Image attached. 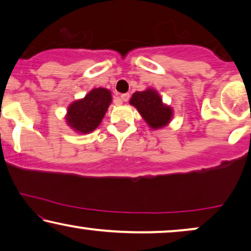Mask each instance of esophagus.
<instances>
[{"instance_id":"esophagus-1","label":"esophagus","mask_w":251,"mask_h":251,"mask_svg":"<svg viewBox=\"0 0 251 251\" xmlns=\"http://www.w3.org/2000/svg\"><path fill=\"white\" fill-rule=\"evenodd\" d=\"M120 99H122L124 102H127L129 100V94L128 93H125V94H123L122 96H120Z\"/></svg>"}]
</instances>
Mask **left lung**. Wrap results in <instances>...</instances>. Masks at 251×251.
Returning a JSON list of instances; mask_svg holds the SVG:
<instances>
[{
  "mask_svg": "<svg viewBox=\"0 0 251 251\" xmlns=\"http://www.w3.org/2000/svg\"><path fill=\"white\" fill-rule=\"evenodd\" d=\"M129 103L138 109L140 115L152 129L164 127L171 122L173 117L171 106L164 104L158 93L152 88L143 92H135L129 100Z\"/></svg>",
  "mask_w": 251,
  "mask_h": 251,
  "instance_id": "1",
  "label": "left lung"
}]
</instances>
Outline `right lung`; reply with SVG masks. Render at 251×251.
I'll use <instances>...</instances> for the list:
<instances>
[{
	"instance_id": "right-lung-1",
	"label": "right lung",
	"mask_w": 251,
	"mask_h": 251,
	"mask_svg": "<svg viewBox=\"0 0 251 251\" xmlns=\"http://www.w3.org/2000/svg\"><path fill=\"white\" fill-rule=\"evenodd\" d=\"M111 101L109 89H92L85 98L69 105L66 123L75 132L82 134L91 133L101 124Z\"/></svg>"
}]
</instances>
